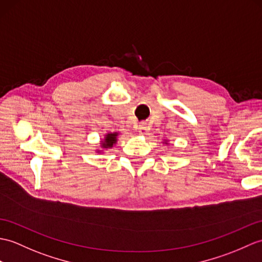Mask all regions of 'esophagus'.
<instances>
[{
    "label": "esophagus",
    "instance_id": "esophagus-1",
    "mask_svg": "<svg viewBox=\"0 0 262 262\" xmlns=\"http://www.w3.org/2000/svg\"><path fill=\"white\" fill-rule=\"evenodd\" d=\"M138 129H139L138 132H139V134H141V135H146V134H147V132H148L147 123H146V121H142V123H139Z\"/></svg>",
    "mask_w": 262,
    "mask_h": 262
}]
</instances>
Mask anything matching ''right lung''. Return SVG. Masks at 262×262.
<instances>
[{
	"instance_id": "right-lung-1",
	"label": "right lung",
	"mask_w": 262,
	"mask_h": 262,
	"mask_svg": "<svg viewBox=\"0 0 262 262\" xmlns=\"http://www.w3.org/2000/svg\"><path fill=\"white\" fill-rule=\"evenodd\" d=\"M117 136H118V133H109L103 138V141H101V148L103 149H107V148H112L114 144H116L117 142ZM99 153L101 150H97Z\"/></svg>"
}]
</instances>
